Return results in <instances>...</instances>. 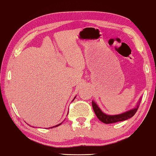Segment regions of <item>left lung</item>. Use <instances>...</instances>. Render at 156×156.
Segmentation results:
<instances>
[{
  "mask_svg": "<svg viewBox=\"0 0 156 156\" xmlns=\"http://www.w3.org/2000/svg\"><path fill=\"white\" fill-rule=\"evenodd\" d=\"M92 106H93V110H94L95 114H96L98 119H99L100 121H101L102 123H106V124L116 123V122L125 121V120L130 119L135 114V113L138 109V106H137L136 107H135V109H131L130 111L125 112V113H123L119 115H114V116H109V115H107L103 113L99 107H98V105L95 104V102H94L93 101L92 102Z\"/></svg>",
  "mask_w": 156,
  "mask_h": 156,
  "instance_id": "obj_1",
  "label": "left lung"
}]
</instances>
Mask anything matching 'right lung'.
Here are the masks:
<instances>
[{
	"instance_id": "obj_1",
	"label": "right lung",
	"mask_w": 156,
	"mask_h": 156,
	"mask_svg": "<svg viewBox=\"0 0 156 156\" xmlns=\"http://www.w3.org/2000/svg\"><path fill=\"white\" fill-rule=\"evenodd\" d=\"M74 99H75V98H74ZM60 125H61V123H60V124H58V125H57V126H55V127H57V126H59ZM52 128H54V127H52Z\"/></svg>"
}]
</instances>
